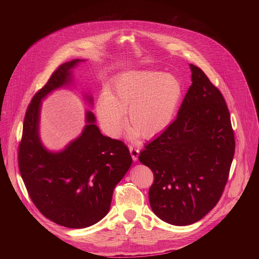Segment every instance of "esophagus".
<instances>
[{
  "label": "esophagus",
  "instance_id": "obj_1",
  "mask_svg": "<svg viewBox=\"0 0 259 259\" xmlns=\"http://www.w3.org/2000/svg\"><path fill=\"white\" fill-rule=\"evenodd\" d=\"M129 151H130V154H131V157H132L133 161L136 162L137 159H138V156H139V150L136 149V147H134V146H129Z\"/></svg>",
  "mask_w": 259,
  "mask_h": 259
}]
</instances>
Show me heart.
Here are the masks:
<instances>
[{
    "label": "heart",
    "instance_id": "heart-1",
    "mask_svg": "<svg viewBox=\"0 0 259 259\" xmlns=\"http://www.w3.org/2000/svg\"><path fill=\"white\" fill-rule=\"evenodd\" d=\"M182 94L181 82L170 73L130 70L101 93L95 113L103 132L110 137L121 135L128 110V123L132 126L128 135L153 138L170 126Z\"/></svg>",
    "mask_w": 259,
    "mask_h": 259
}]
</instances>
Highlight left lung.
Here are the masks:
<instances>
[{
  "mask_svg": "<svg viewBox=\"0 0 259 259\" xmlns=\"http://www.w3.org/2000/svg\"><path fill=\"white\" fill-rule=\"evenodd\" d=\"M192 86L176 120L146 143L139 161L154 173L153 212L173 226L202 219L219 201L235 154L230 112L220 91L190 64Z\"/></svg>",
  "mask_w": 259,
  "mask_h": 259,
  "instance_id": "left-lung-1",
  "label": "left lung"
}]
</instances>
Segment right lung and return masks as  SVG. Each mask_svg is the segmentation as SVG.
Here are the masks:
<instances>
[{
  "mask_svg": "<svg viewBox=\"0 0 259 259\" xmlns=\"http://www.w3.org/2000/svg\"><path fill=\"white\" fill-rule=\"evenodd\" d=\"M86 59L61 64L36 93L26 110L18 165L28 195L40 212L53 223L84 229L101 220L109 211L115 187L132 164L127 146L101 134L96 118L85 112L82 133L60 151H50L40 136L42 101L53 91L75 87L73 68ZM93 105V97L84 92Z\"/></svg>",
  "mask_w": 259,
  "mask_h": 259,
  "instance_id": "obj_1",
  "label": "right lung"
}]
</instances>
